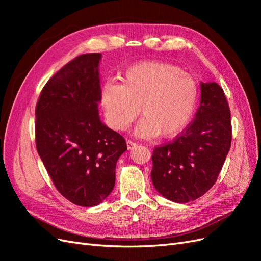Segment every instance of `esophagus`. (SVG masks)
<instances>
[{
	"mask_svg": "<svg viewBox=\"0 0 261 261\" xmlns=\"http://www.w3.org/2000/svg\"><path fill=\"white\" fill-rule=\"evenodd\" d=\"M126 145H127V149L128 150H132L133 148L136 147V144L134 143V141H132V140H127V143H126Z\"/></svg>",
	"mask_w": 261,
	"mask_h": 261,
	"instance_id": "esophagus-1",
	"label": "esophagus"
}]
</instances>
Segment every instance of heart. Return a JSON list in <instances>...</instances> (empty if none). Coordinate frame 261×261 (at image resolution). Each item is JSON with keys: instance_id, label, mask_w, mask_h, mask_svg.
I'll list each match as a JSON object with an SVG mask.
<instances>
[{"instance_id": "b5f03b06", "label": "heart", "mask_w": 261, "mask_h": 261, "mask_svg": "<svg viewBox=\"0 0 261 261\" xmlns=\"http://www.w3.org/2000/svg\"><path fill=\"white\" fill-rule=\"evenodd\" d=\"M123 84L107 82L101 87L100 105L109 127L125 130L139 114L135 135L172 138L191 123L198 102L196 78L178 66L146 61L129 67Z\"/></svg>"}]
</instances>
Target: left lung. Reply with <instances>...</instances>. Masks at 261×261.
<instances>
[{"label": "left lung", "instance_id": "obj_1", "mask_svg": "<svg viewBox=\"0 0 261 261\" xmlns=\"http://www.w3.org/2000/svg\"><path fill=\"white\" fill-rule=\"evenodd\" d=\"M195 120L170 144L152 154L151 179L165 198L185 203L199 198L216 183L230 151L231 113L217 83H200Z\"/></svg>", "mask_w": 261, "mask_h": 261}]
</instances>
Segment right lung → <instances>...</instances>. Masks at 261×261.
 Returning <instances> with one entry per match:
<instances>
[{
  "mask_svg": "<svg viewBox=\"0 0 261 261\" xmlns=\"http://www.w3.org/2000/svg\"><path fill=\"white\" fill-rule=\"evenodd\" d=\"M100 53L83 54L45 84L36 107V146L58 191L93 207L111 194L125 139L101 122Z\"/></svg>",
  "mask_w": 261,
  "mask_h": 261,
  "instance_id": "obj_1",
  "label": "right lung"
}]
</instances>
